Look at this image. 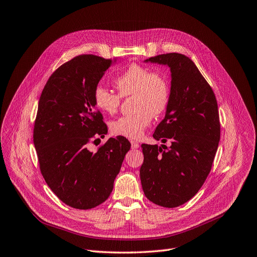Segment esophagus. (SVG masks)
Here are the masks:
<instances>
[{"instance_id":"1","label":"esophagus","mask_w":257,"mask_h":257,"mask_svg":"<svg viewBox=\"0 0 257 257\" xmlns=\"http://www.w3.org/2000/svg\"><path fill=\"white\" fill-rule=\"evenodd\" d=\"M131 147H132V149H138L140 147V144L135 141H131Z\"/></svg>"}]
</instances>
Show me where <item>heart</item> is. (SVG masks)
<instances>
[{
	"label": "heart",
	"mask_w": 257,
	"mask_h": 257,
	"mask_svg": "<svg viewBox=\"0 0 257 257\" xmlns=\"http://www.w3.org/2000/svg\"><path fill=\"white\" fill-rule=\"evenodd\" d=\"M113 84L118 94L97 86L93 90V104L104 113H115L120 96L133 95L136 112L116 118L110 124L113 135L131 140L140 139L152 121L153 115L162 114L170 101V84L167 77L148 67L132 64L117 75Z\"/></svg>",
	"instance_id": "1"
}]
</instances>
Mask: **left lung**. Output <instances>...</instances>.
<instances>
[{"label":"left lung","mask_w":257,"mask_h":257,"mask_svg":"<svg viewBox=\"0 0 257 257\" xmlns=\"http://www.w3.org/2000/svg\"><path fill=\"white\" fill-rule=\"evenodd\" d=\"M145 62L168 66L171 88L165 118L153 135L163 145H142V187L150 202L175 208L191 199L210 173L220 139L217 102L205 77L186 55L166 53ZM168 139L170 148L163 145Z\"/></svg>","instance_id":"left-lung-1"}]
</instances>
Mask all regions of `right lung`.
Segmentation results:
<instances>
[{"mask_svg": "<svg viewBox=\"0 0 257 257\" xmlns=\"http://www.w3.org/2000/svg\"><path fill=\"white\" fill-rule=\"evenodd\" d=\"M116 60L77 55L60 66L44 87L33 129L41 173L63 203L87 210L104 203L112 192L130 143L110 138L96 152L91 142L108 129L93 104V90Z\"/></svg>", "mask_w": 257, "mask_h": 257, "instance_id": "1", "label": "right lung"}]
</instances>
